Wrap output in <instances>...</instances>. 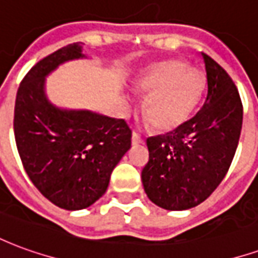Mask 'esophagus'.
Returning a JSON list of instances; mask_svg holds the SVG:
<instances>
[{
	"instance_id": "34e87169",
	"label": "esophagus",
	"mask_w": 258,
	"mask_h": 258,
	"mask_svg": "<svg viewBox=\"0 0 258 258\" xmlns=\"http://www.w3.org/2000/svg\"><path fill=\"white\" fill-rule=\"evenodd\" d=\"M131 144H133V145H140V144H144V138H142L141 135L137 134V133H133V135H131Z\"/></svg>"
}]
</instances>
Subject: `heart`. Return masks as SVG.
I'll use <instances>...</instances> for the list:
<instances>
[{
	"label": "heart",
	"instance_id": "obj_1",
	"mask_svg": "<svg viewBox=\"0 0 258 258\" xmlns=\"http://www.w3.org/2000/svg\"><path fill=\"white\" fill-rule=\"evenodd\" d=\"M134 85L146 96L144 113L153 128L170 133L192 117L205 94L206 79L181 59H166L148 66Z\"/></svg>",
	"mask_w": 258,
	"mask_h": 258
}]
</instances>
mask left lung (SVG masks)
<instances>
[{
	"label": "left lung",
	"mask_w": 258,
	"mask_h": 258,
	"mask_svg": "<svg viewBox=\"0 0 258 258\" xmlns=\"http://www.w3.org/2000/svg\"><path fill=\"white\" fill-rule=\"evenodd\" d=\"M206 99L186 123L146 140L149 162L142 170L148 198L159 207L181 211L200 205L225 177L238 148L243 110L231 77L206 53Z\"/></svg>",
	"instance_id": "8db88e82"
}]
</instances>
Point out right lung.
<instances>
[{
  "mask_svg": "<svg viewBox=\"0 0 258 258\" xmlns=\"http://www.w3.org/2000/svg\"><path fill=\"white\" fill-rule=\"evenodd\" d=\"M87 58L80 42L48 55L26 74L15 102V140L26 173L49 202L70 211L105 195L113 168L131 148L123 118L56 106L48 98V76Z\"/></svg>",
  "mask_w": 258,
  "mask_h": 258,
  "instance_id": "add662e5",
  "label": "right lung"
}]
</instances>
